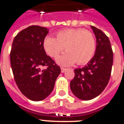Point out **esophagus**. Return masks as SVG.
Wrapping results in <instances>:
<instances>
[{
    "label": "esophagus",
    "instance_id": "esophagus-1",
    "mask_svg": "<svg viewBox=\"0 0 124 124\" xmlns=\"http://www.w3.org/2000/svg\"><path fill=\"white\" fill-rule=\"evenodd\" d=\"M66 70H67V69L65 68H61V72H62V73H64V72L66 71Z\"/></svg>",
    "mask_w": 124,
    "mask_h": 124
}]
</instances>
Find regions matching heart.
<instances>
[{"mask_svg":"<svg viewBox=\"0 0 124 124\" xmlns=\"http://www.w3.org/2000/svg\"><path fill=\"white\" fill-rule=\"evenodd\" d=\"M56 39L46 37L43 46L45 51L56 58L66 49L67 52L58 58V63L68 66L77 62L86 64L92 58L96 50V40L93 34L82 28L65 29L57 32Z\"/></svg>","mask_w":124,"mask_h":124,"instance_id":"b5f03b06","label":"heart"}]
</instances>
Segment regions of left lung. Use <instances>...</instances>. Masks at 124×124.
<instances>
[{"instance_id":"8db88e82","label":"left lung","mask_w":124,"mask_h":124,"mask_svg":"<svg viewBox=\"0 0 124 124\" xmlns=\"http://www.w3.org/2000/svg\"><path fill=\"white\" fill-rule=\"evenodd\" d=\"M96 38L94 56L82 68L75 70V77L70 88L81 100H89L98 96L109 80L113 62V52L108 36L101 30L91 26Z\"/></svg>"}]
</instances>
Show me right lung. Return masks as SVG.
Wrapping results in <instances>:
<instances>
[{
    "label": "right lung",
    "mask_w": 124,
    "mask_h": 124,
    "mask_svg": "<svg viewBox=\"0 0 124 124\" xmlns=\"http://www.w3.org/2000/svg\"><path fill=\"white\" fill-rule=\"evenodd\" d=\"M46 28L30 26L14 38L10 62L15 81L22 94L33 101L42 100L54 88L60 68L45 52ZM46 66V69H42Z\"/></svg>",
    "instance_id": "add662e5"
}]
</instances>
